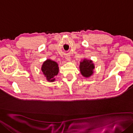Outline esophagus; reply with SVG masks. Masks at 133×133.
Masks as SVG:
<instances>
[{"instance_id": "esophagus-1", "label": "esophagus", "mask_w": 133, "mask_h": 133, "mask_svg": "<svg viewBox=\"0 0 133 133\" xmlns=\"http://www.w3.org/2000/svg\"><path fill=\"white\" fill-rule=\"evenodd\" d=\"M65 58H66V59L67 61L70 62V61H71V58H70V57H69V56H66V57H65Z\"/></svg>"}]
</instances>
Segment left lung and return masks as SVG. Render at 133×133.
Segmentation results:
<instances>
[{
  "label": "left lung",
  "instance_id": "obj_1",
  "mask_svg": "<svg viewBox=\"0 0 133 133\" xmlns=\"http://www.w3.org/2000/svg\"><path fill=\"white\" fill-rule=\"evenodd\" d=\"M95 64L93 61L87 58H84L80 62L79 69L83 76L88 78L94 74V70L95 69Z\"/></svg>",
  "mask_w": 133,
  "mask_h": 133
}]
</instances>
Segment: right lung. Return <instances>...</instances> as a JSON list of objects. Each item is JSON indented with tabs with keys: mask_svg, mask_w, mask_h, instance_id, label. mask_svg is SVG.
<instances>
[{
	"mask_svg": "<svg viewBox=\"0 0 133 133\" xmlns=\"http://www.w3.org/2000/svg\"><path fill=\"white\" fill-rule=\"evenodd\" d=\"M41 71L48 82H54L55 81V76L59 72V67L56 62L48 59L43 63Z\"/></svg>",
	"mask_w": 133,
	"mask_h": 133,
	"instance_id": "1",
	"label": "right lung"
}]
</instances>
